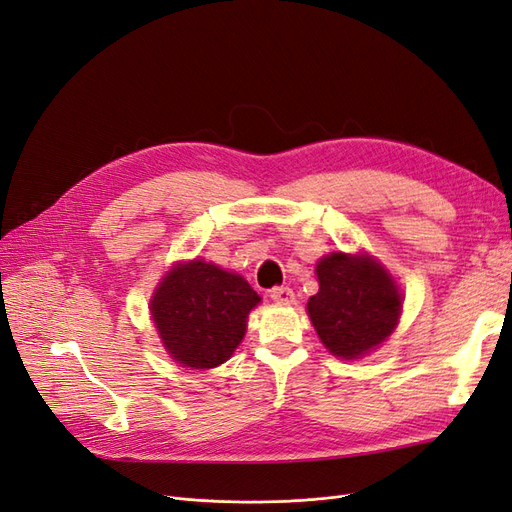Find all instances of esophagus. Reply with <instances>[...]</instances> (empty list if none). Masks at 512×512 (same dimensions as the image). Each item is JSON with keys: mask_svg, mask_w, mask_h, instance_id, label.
I'll return each mask as SVG.
<instances>
[{"mask_svg": "<svg viewBox=\"0 0 512 512\" xmlns=\"http://www.w3.org/2000/svg\"><path fill=\"white\" fill-rule=\"evenodd\" d=\"M269 297L273 303H280V305H290L294 301V292L288 286H275L271 288Z\"/></svg>", "mask_w": 512, "mask_h": 512, "instance_id": "esophagus-1", "label": "esophagus"}]
</instances>
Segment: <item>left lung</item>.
I'll return each instance as SVG.
<instances>
[{
  "instance_id": "obj_1",
  "label": "left lung",
  "mask_w": 512,
  "mask_h": 512,
  "mask_svg": "<svg viewBox=\"0 0 512 512\" xmlns=\"http://www.w3.org/2000/svg\"><path fill=\"white\" fill-rule=\"evenodd\" d=\"M316 273L320 290L307 312L329 352L359 359L393 333L401 294L378 262L337 252L322 258Z\"/></svg>"
}]
</instances>
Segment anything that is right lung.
<instances>
[{
  "label": "right lung",
  "mask_w": 512,
  "mask_h": 512,
  "mask_svg": "<svg viewBox=\"0 0 512 512\" xmlns=\"http://www.w3.org/2000/svg\"><path fill=\"white\" fill-rule=\"evenodd\" d=\"M258 301L241 275L192 260L164 277L151 299V316L175 361L211 369L235 352L245 335V318Z\"/></svg>",
  "instance_id": "right-lung-1"
}]
</instances>
